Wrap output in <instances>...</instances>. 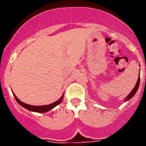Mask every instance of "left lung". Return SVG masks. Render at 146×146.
Masks as SVG:
<instances>
[{"mask_svg":"<svg viewBox=\"0 0 146 146\" xmlns=\"http://www.w3.org/2000/svg\"><path fill=\"white\" fill-rule=\"evenodd\" d=\"M140 73H139V77H138V79H137V81L136 85H135V87H134L133 90H132V91H131V92H130L128 96H126V97L124 99V101L125 102L129 101V99H131V98H132L134 96H135V94H136L137 91V89H138L139 86H140Z\"/></svg>","mask_w":146,"mask_h":146,"instance_id":"obj_1","label":"left lung"}]
</instances>
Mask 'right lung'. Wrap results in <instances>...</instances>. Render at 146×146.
<instances>
[{"instance_id": "obj_1", "label": "right lung", "mask_w": 146, "mask_h": 146, "mask_svg": "<svg viewBox=\"0 0 146 146\" xmlns=\"http://www.w3.org/2000/svg\"><path fill=\"white\" fill-rule=\"evenodd\" d=\"M13 95L15 96V99H16V101L19 104L21 105L22 107H23L24 108H25L26 110H29V111H32V112H35V113H47V112L50 111L52 109H53L55 107H56L57 105H58L59 104H60V102H62L63 99H64V94L62 95L61 97L57 100L55 102L52 103V104H47V105H42V106H33V105H30V104H25V103L23 102L20 100V99H18L16 96H15V94L13 93Z\"/></svg>"}]
</instances>
